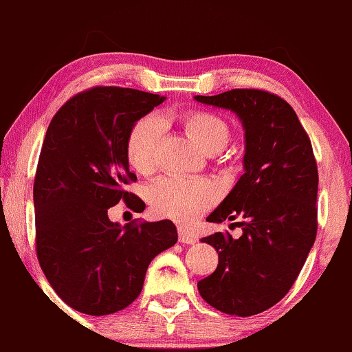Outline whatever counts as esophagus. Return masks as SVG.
<instances>
[{
	"label": "esophagus",
	"instance_id": "1",
	"mask_svg": "<svg viewBox=\"0 0 352 352\" xmlns=\"http://www.w3.org/2000/svg\"><path fill=\"white\" fill-rule=\"evenodd\" d=\"M178 241H180L182 244H195L197 239L185 230H178Z\"/></svg>",
	"mask_w": 352,
	"mask_h": 352
}]
</instances>
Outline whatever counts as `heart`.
<instances>
[{
  "instance_id": "heart-1",
  "label": "heart",
  "mask_w": 352,
  "mask_h": 352,
  "mask_svg": "<svg viewBox=\"0 0 352 352\" xmlns=\"http://www.w3.org/2000/svg\"><path fill=\"white\" fill-rule=\"evenodd\" d=\"M180 121L188 135L207 153L223 150L231 138V126L214 111L192 108L183 113ZM161 135V122L153 116L142 118L129 132L127 160L140 174H151L156 169ZM146 197L156 215L186 225L214 204L219 188L204 178L162 177L148 188Z\"/></svg>"
}]
</instances>
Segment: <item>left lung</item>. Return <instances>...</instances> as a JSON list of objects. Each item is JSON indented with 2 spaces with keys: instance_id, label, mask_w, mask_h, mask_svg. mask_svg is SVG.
Listing matches in <instances>:
<instances>
[{
  "instance_id": "1",
  "label": "left lung",
  "mask_w": 352,
  "mask_h": 352,
  "mask_svg": "<svg viewBox=\"0 0 352 352\" xmlns=\"http://www.w3.org/2000/svg\"><path fill=\"white\" fill-rule=\"evenodd\" d=\"M197 102L234 111L245 131L244 174L207 217L239 220L230 232L202 237L219 266L197 282L202 298L225 314L270 309L292 289L318 234V164L305 127L284 98L263 89H231Z\"/></svg>"
}]
</instances>
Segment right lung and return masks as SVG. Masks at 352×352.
I'll return each mask as SVG.
<instances>
[{
    "label": "right lung",
    "mask_w": 352,
    "mask_h": 352,
    "mask_svg": "<svg viewBox=\"0 0 352 352\" xmlns=\"http://www.w3.org/2000/svg\"><path fill=\"white\" fill-rule=\"evenodd\" d=\"M166 97L118 86L73 96L54 115L33 183L36 256L52 289L68 306L91 316L124 309L140 295L148 265L177 242L170 220L124 226L108 209L145 202L127 191V137Z\"/></svg>",
    "instance_id": "obj_1"
}]
</instances>
